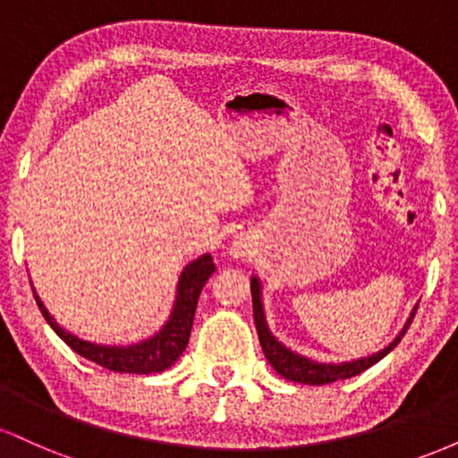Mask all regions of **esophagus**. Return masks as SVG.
<instances>
[{
    "mask_svg": "<svg viewBox=\"0 0 458 458\" xmlns=\"http://www.w3.org/2000/svg\"><path fill=\"white\" fill-rule=\"evenodd\" d=\"M245 254H247V251H245L243 245H239V243L233 245V256H234V259H243Z\"/></svg>",
    "mask_w": 458,
    "mask_h": 458,
    "instance_id": "esophagus-1",
    "label": "esophagus"
}]
</instances>
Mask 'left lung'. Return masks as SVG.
<instances>
[{
    "instance_id": "obj_1",
    "label": "left lung",
    "mask_w": 458,
    "mask_h": 458,
    "mask_svg": "<svg viewBox=\"0 0 458 458\" xmlns=\"http://www.w3.org/2000/svg\"><path fill=\"white\" fill-rule=\"evenodd\" d=\"M250 288H251V301H254L256 331H259V340L267 361H269L273 370H276L280 377H284V379L295 381V383H306V386H325V383H334L338 379H351V377L364 372L366 368L375 366L377 361H381L383 357L390 353V351H394V346L401 343L404 331L409 329V325H411V320L415 317V310H418V306L411 310L407 323H404L403 329L398 331L396 338H394L387 346H383L381 351H377V353L357 357V360H349V361H318V360H312V357H306L297 353V351L288 349L286 344L280 343V340L273 335V331L269 329V323H267L265 303H262V284L256 276H251Z\"/></svg>"
}]
</instances>
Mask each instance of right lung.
I'll return each instance as SVG.
<instances>
[{
  "label": "right lung",
  "instance_id": "right-lung-1",
  "mask_svg": "<svg viewBox=\"0 0 458 458\" xmlns=\"http://www.w3.org/2000/svg\"><path fill=\"white\" fill-rule=\"evenodd\" d=\"M213 273L215 265L211 254H202L196 260L189 262L185 269L181 271V276H178L176 297L174 303H172L170 317H167V320L161 325V329L155 335L133 344H98L79 338V335L72 334V331H66L51 317L43 299L36 293V288H34L36 303H38L47 323L51 325V329L75 353L94 361V364L109 368L114 372L152 375V372H163L165 368H170L182 355V351L187 349L189 335H191L193 327V317H196L198 297Z\"/></svg>",
  "mask_w": 458,
  "mask_h": 458
}]
</instances>
